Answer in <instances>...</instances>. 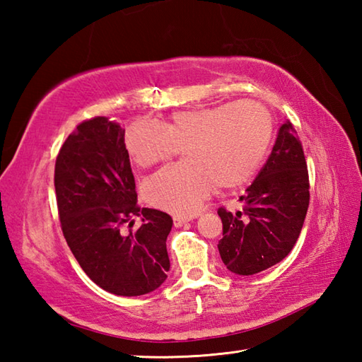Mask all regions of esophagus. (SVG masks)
<instances>
[{"instance_id": "esophagus-1", "label": "esophagus", "mask_w": 362, "mask_h": 362, "mask_svg": "<svg viewBox=\"0 0 362 362\" xmlns=\"http://www.w3.org/2000/svg\"><path fill=\"white\" fill-rule=\"evenodd\" d=\"M173 221H174V227L179 228V227H182V226H185L189 219H188V218H182V216H174Z\"/></svg>"}]
</instances>
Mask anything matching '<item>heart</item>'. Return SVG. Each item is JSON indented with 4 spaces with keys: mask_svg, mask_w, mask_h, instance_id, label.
Returning <instances> with one entry per match:
<instances>
[{
    "mask_svg": "<svg viewBox=\"0 0 362 362\" xmlns=\"http://www.w3.org/2000/svg\"><path fill=\"white\" fill-rule=\"evenodd\" d=\"M272 134L271 112L245 99L175 112L161 127L136 121L127 129L126 149L141 168L185 149L187 161L152 174L144 182L143 194L152 206L189 216L214 185L235 188L247 182L264 160Z\"/></svg>",
    "mask_w": 362,
    "mask_h": 362,
    "instance_id": "b5f03b06",
    "label": "heart"
}]
</instances>
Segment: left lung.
<instances>
[{"label": "left lung", "instance_id": "obj_1", "mask_svg": "<svg viewBox=\"0 0 362 362\" xmlns=\"http://www.w3.org/2000/svg\"><path fill=\"white\" fill-rule=\"evenodd\" d=\"M236 213L219 209L222 263L230 272L253 275L288 257L310 205L308 169L296 129L280 126L266 165L240 197Z\"/></svg>", "mask_w": 362, "mask_h": 362}]
</instances>
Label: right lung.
Here are the masks:
<instances>
[{"label":"right lung","mask_w":362,"mask_h":362,"mask_svg":"<svg viewBox=\"0 0 362 362\" xmlns=\"http://www.w3.org/2000/svg\"><path fill=\"white\" fill-rule=\"evenodd\" d=\"M60 226L74 258L99 288L136 297L161 286L169 271V214L140 209L124 129L105 117L83 121L66 138L54 173ZM134 216L144 224L124 234Z\"/></svg>","instance_id":"1"}]
</instances>
